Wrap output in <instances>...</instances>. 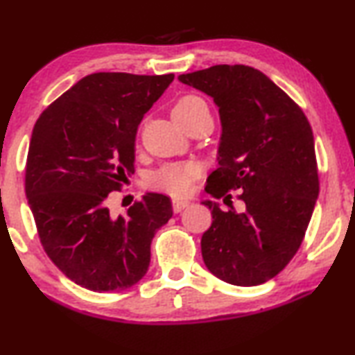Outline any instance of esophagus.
<instances>
[{"instance_id":"obj_1","label":"esophagus","mask_w":355,"mask_h":355,"mask_svg":"<svg viewBox=\"0 0 355 355\" xmlns=\"http://www.w3.org/2000/svg\"><path fill=\"white\" fill-rule=\"evenodd\" d=\"M189 206V201L187 199H178V198H173L172 199V207H173V212H182L184 207Z\"/></svg>"}]
</instances>
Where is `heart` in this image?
<instances>
[{
  "label": "heart",
  "mask_w": 355,
  "mask_h": 355,
  "mask_svg": "<svg viewBox=\"0 0 355 355\" xmlns=\"http://www.w3.org/2000/svg\"><path fill=\"white\" fill-rule=\"evenodd\" d=\"M201 111H209L207 103L196 94H184L172 107L175 121H188ZM201 175V167L196 162H172L162 166L148 180L149 188L171 196H184L191 193L193 184Z\"/></svg>",
  "instance_id": "obj_1"
}]
</instances>
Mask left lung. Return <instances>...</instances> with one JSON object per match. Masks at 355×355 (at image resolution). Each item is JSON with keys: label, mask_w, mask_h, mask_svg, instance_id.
<instances>
[{"label": "left lung", "mask_w": 355, "mask_h": 355, "mask_svg": "<svg viewBox=\"0 0 355 355\" xmlns=\"http://www.w3.org/2000/svg\"><path fill=\"white\" fill-rule=\"evenodd\" d=\"M178 80L214 98L222 121L218 168L206 191L223 201L230 191L246 211L212 212L201 251L209 272L236 286L278 275L301 246L318 198L313 133L302 109L257 69L220 64Z\"/></svg>", "instance_id": "obj_1"}]
</instances>
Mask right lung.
<instances>
[{"instance_id": "right-lung-1", "label": "right lung", "mask_w": 355, "mask_h": 355, "mask_svg": "<svg viewBox=\"0 0 355 355\" xmlns=\"http://www.w3.org/2000/svg\"><path fill=\"white\" fill-rule=\"evenodd\" d=\"M173 73L98 72L42 112L30 139L26 194L40 241L54 266L92 291H122L146 275L154 234L172 217L171 199L148 193L125 216L109 193L135 172L143 116Z\"/></svg>"}]
</instances>
